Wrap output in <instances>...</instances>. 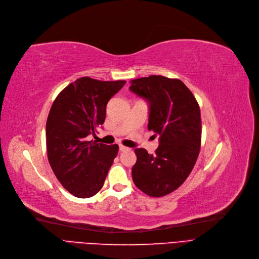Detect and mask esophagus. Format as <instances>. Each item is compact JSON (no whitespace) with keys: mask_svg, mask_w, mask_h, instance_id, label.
Here are the masks:
<instances>
[{"mask_svg":"<svg viewBox=\"0 0 259 259\" xmlns=\"http://www.w3.org/2000/svg\"><path fill=\"white\" fill-rule=\"evenodd\" d=\"M130 149L128 147H126V146H124V145H119V151L120 152H126V151H128Z\"/></svg>","mask_w":259,"mask_h":259,"instance_id":"1","label":"esophagus"}]
</instances>
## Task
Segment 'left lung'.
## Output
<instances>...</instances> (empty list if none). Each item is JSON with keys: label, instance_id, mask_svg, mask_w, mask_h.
Here are the masks:
<instances>
[{"label": "left lung", "instance_id": "obj_1", "mask_svg": "<svg viewBox=\"0 0 259 259\" xmlns=\"http://www.w3.org/2000/svg\"><path fill=\"white\" fill-rule=\"evenodd\" d=\"M130 91L149 103V131L159 136L154 155L136 149L132 168L136 187L161 197L178 189L192 171L201 141L200 109L192 92L178 79L150 76L131 81Z\"/></svg>", "mask_w": 259, "mask_h": 259}]
</instances>
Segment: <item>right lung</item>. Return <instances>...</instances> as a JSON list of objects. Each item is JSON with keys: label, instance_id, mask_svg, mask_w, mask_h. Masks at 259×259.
I'll use <instances>...</instances> for the list:
<instances>
[{"label": "right lung", "instance_id": "obj_1", "mask_svg": "<svg viewBox=\"0 0 259 259\" xmlns=\"http://www.w3.org/2000/svg\"><path fill=\"white\" fill-rule=\"evenodd\" d=\"M125 81L77 79L61 92L46 122L48 161L60 183L78 198H90L103 187L118 145L89 139L105 120L106 105Z\"/></svg>", "mask_w": 259, "mask_h": 259}]
</instances>
